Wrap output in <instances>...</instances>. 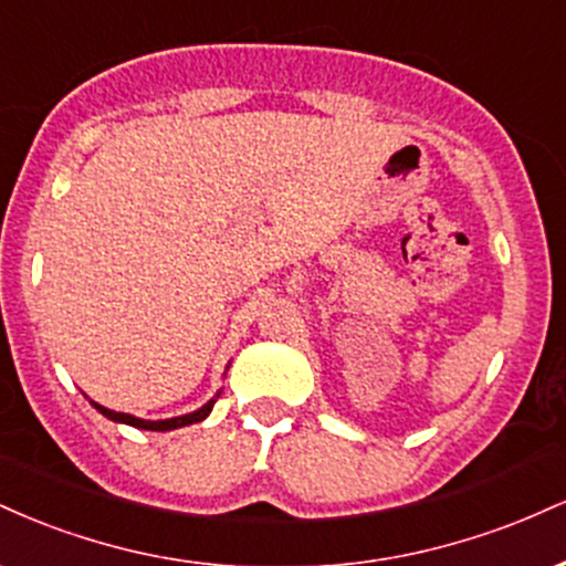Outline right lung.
I'll use <instances>...</instances> for the list:
<instances>
[{"label":"right lung","mask_w":566,"mask_h":566,"mask_svg":"<svg viewBox=\"0 0 566 566\" xmlns=\"http://www.w3.org/2000/svg\"><path fill=\"white\" fill-rule=\"evenodd\" d=\"M220 391L212 396L210 401H207L205 407H199L197 412H188V415H180V418H170V420H140L135 418V415H127V412H114V409L103 407V405H95V401H90L97 412L106 415L108 420H114V423H125V426H133V428H140V431H172V428H184V426H191V423H199V420H205L207 415L212 412V407H216Z\"/></svg>","instance_id":"add662e5"}]
</instances>
